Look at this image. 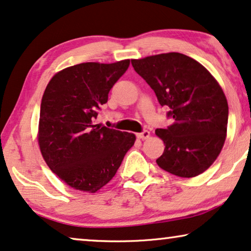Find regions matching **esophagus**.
<instances>
[{"instance_id": "esophagus-1", "label": "esophagus", "mask_w": 251, "mask_h": 251, "mask_svg": "<svg viewBox=\"0 0 251 251\" xmlns=\"http://www.w3.org/2000/svg\"><path fill=\"white\" fill-rule=\"evenodd\" d=\"M137 137H138V138L142 139V140L147 139L150 137V131H149V130H144V131L137 133Z\"/></svg>"}]
</instances>
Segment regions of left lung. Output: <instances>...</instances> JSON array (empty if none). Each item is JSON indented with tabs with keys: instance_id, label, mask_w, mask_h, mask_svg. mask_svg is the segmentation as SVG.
Instances as JSON below:
<instances>
[{
	"instance_id": "left-lung-1",
	"label": "left lung",
	"mask_w": 251,
	"mask_h": 251,
	"mask_svg": "<svg viewBox=\"0 0 251 251\" xmlns=\"http://www.w3.org/2000/svg\"><path fill=\"white\" fill-rule=\"evenodd\" d=\"M131 64L174 119L171 126L155 130L166 145L157 166L178 177L202 174L217 159L227 131L228 105L221 85L183 53H161Z\"/></svg>"
}]
</instances>
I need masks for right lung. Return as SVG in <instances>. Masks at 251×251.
Masks as SVG:
<instances>
[{
  "label": "right lung",
  "mask_w": 251,
  "mask_h": 251,
  "mask_svg": "<svg viewBox=\"0 0 251 251\" xmlns=\"http://www.w3.org/2000/svg\"><path fill=\"white\" fill-rule=\"evenodd\" d=\"M130 60L83 63L51 78L41 101L39 144L48 167L68 186L96 193L115 176L133 133L95 125Z\"/></svg>",
  "instance_id": "right-lung-1"
}]
</instances>
